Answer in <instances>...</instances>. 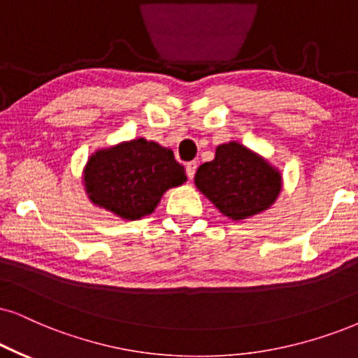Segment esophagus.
Wrapping results in <instances>:
<instances>
[{
  "label": "esophagus",
  "mask_w": 358,
  "mask_h": 358,
  "mask_svg": "<svg viewBox=\"0 0 358 358\" xmlns=\"http://www.w3.org/2000/svg\"><path fill=\"white\" fill-rule=\"evenodd\" d=\"M196 166H198V164H196V162H188V164H187V173H188V178L189 180H192L193 178V176H194V171H196Z\"/></svg>",
  "instance_id": "obj_1"
}]
</instances>
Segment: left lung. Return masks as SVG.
<instances>
[{"label": "left lung", "instance_id": "1", "mask_svg": "<svg viewBox=\"0 0 358 358\" xmlns=\"http://www.w3.org/2000/svg\"><path fill=\"white\" fill-rule=\"evenodd\" d=\"M194 187L226 218L244 221L274 205L282 175L268 158L233 140L216 147L215 158L198 166Z\"/></svg>", "mask_w": 358, "mask_h": 358}]
</instances>
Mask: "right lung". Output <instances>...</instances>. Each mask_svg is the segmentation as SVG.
I'll use <instances>...</instances> for the list:
<instances>
[{"label": "right lung", "mask_w": 358, "mask_h": 358, "mask_svg": "<svg viewBox=\"0 0 358 358\" xmlns=\"http://www.w3.org/2000/svg\"><path fill=\"white\" fill-rule=\"evenodd\" d=\"M185 182L173 152L143 137L97 148L83 170L89 201L122 221L152 215L164 193Z\"/></svg>", "instance_id": "right-lung-1"}]
</instances>
